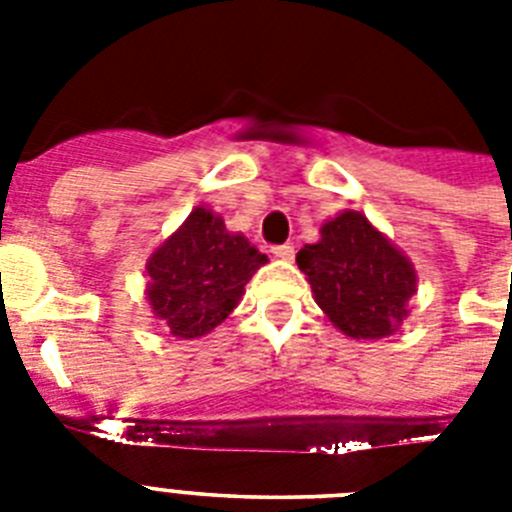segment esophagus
Instances as JSON below:
<instances>
[{
	"mask_svg": "<svg viewBox=\"0 0 512 512\" xmlns=\"http://www.w3.org/2000/svg\"><path fill=\"white\" fill-rule=\"evenodd\" d=\"M270 252H273V257H278V260H294V247H291V244H276Z\"/></svg>",
	"mask_w": 512,
	"mask_h": 512,
	"instance_id": "esophagus-1",
	"label": "esophagus"
}]
</instances>
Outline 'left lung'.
Returning a JSON list of instances; mask_svg holds the SVG:
<instances>
[{"label":"left lung","instance_id":"1","mask_svg":"<svg viewBox=\"0 0 512 512\" xmlns=\"http://www.w3.org/2000/svg\"><path fill=\"white\" fill-rule=\"evenodd\" d=\"M317 244L296 255L315 302L351 338H385L409 315L414 265L356 210L320 229Z\"/></svg>","mask_w":512,"mask_h":512}]
</instances>
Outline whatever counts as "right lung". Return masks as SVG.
I'll return each mask as SVG.
<instances>
[{
  "label": "right lung",
  "mask_w": 512,
  "mask_h": 512,
  "mask_svg": "<svg viewBox=\"0 0 512 512\" xmlns=\"http://www.w3.org/2000/svg\"><path fill=\"white\" fill-rule=\"evenodd\" d=\"M268 263L242 234L195 208L148 260V302L171 336L197 338L221 325L257 268Z\"/></svg>",
  "instance_id": "add662e5"
}]
</instances>
